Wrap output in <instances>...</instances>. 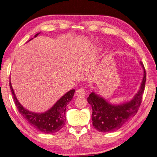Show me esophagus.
Returning a JSON list of instances; mask_svg holds the SVG:
<instances>
[{
	"label": "esophagus",
	"instance_id": "1",
	"mask_svg": "<svg viewBox=\"0 0 157 157\" xmlns=\"http://www.w3.org/2000/svg\"><path fill=\"white\" fill-rule=\"evenodd\" d=\"M86 89L84 88H80L78 90H77V91L75 92V95L78 97H81V96H86Z\"/></svg>",
	"mask_w": 157,
	"mask_h": 157
}]
</instances>
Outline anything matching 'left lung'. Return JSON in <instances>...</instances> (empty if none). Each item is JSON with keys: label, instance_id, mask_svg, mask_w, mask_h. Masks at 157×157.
Masks as SVG:
<instances>
[{"label": "left lung", "instance_id": "left-lung-1", "mask_svg": "<svg viewBox=\"0 0 157 157\" xmlns=\"http://www.w3.org/2000/svg\"><path fill=\"white\" fill-rule=\"evenodd\" d=\"M140 64L144 69V77L140 88L131 101L119 105H113L94 92L89 95L88 102L92 109V124L98 132H111L119 129L137 113L142 102L146 80L144 67L142 62Z\"/></svg>", "mask_w": 157, "mask_h": 157}]
</instances>
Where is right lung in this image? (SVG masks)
Instances as JSON below:
<instances>
[{"label": "right lung", "mask_w": 157, "mask_h": 157, "mask_svg": "<svg viewBox=\"0 0 157 157\" xmlns=\"http://www.w3.org/2000/svg\"><path fill=\"white\" fill-rule=\"evenodd\" d=\"M39 33L36 34L35 37ZM9 86L17 109L20 114L29 123V125L34 127L38 131L45 134H53L59 131L64 126L66 121V106L72 100L75 90H71L67 92L48 111L44 113H36L28 111L19 102L15 95L10 80Z\"/></svg>", "instance_id": "obj_1"}]
</instances>
